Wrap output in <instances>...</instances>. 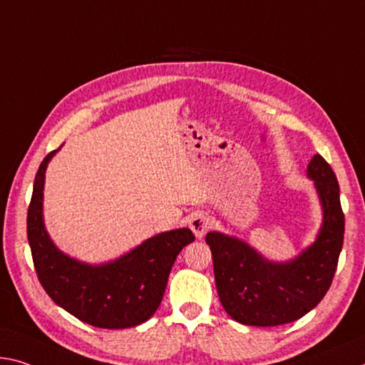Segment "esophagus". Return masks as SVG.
<instances>
[{
	"label": "esophagus",
	"instance_id": "esophagus-1",
	"mask_svg": "<svg viewBox=\"0 0 365 365\" xmlns=\"http://www.w3.org/2000/svg\"><path fill=\"white\" fill-rule=\"evenodd\" d=\"M190 227H192L196 239H203L207 232V229L211 227V219L206 212L198 211L192 214V217H190Z\"/></svg>",
	"mask_w": 365,
	"mask_h": 365
}]
</instances>
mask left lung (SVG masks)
I'll return each instance as SVG.
<instances>
[{
  "label": "left lung",
  "instance_id": "obj_1",
  "mask_svg": "<svg viewBox=\"0 0 365 365\" xmlns=\"http://www.w3.org/2000/svg\"><path fill=\"white\" fill-rule=\"evenodd\" d=\"M322 206V225L312 244L287 262L263 257L235 235L206 234L214 279L224 310L242 325L276 327L315 309L331 286L344 239V214L334 172L320 154L307 165Z\"/></svg>",
  "mask_w": 365,
  "mask_h": 365
}]
</instances>
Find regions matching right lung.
Listing matches in <instances>:
<instances>
[{"mask_svg":"<svg viewBox=\"0 0 365 365\" xmlns=\"http://www.w3.org/2000/svg\"><path fill=\"white\" fill-rule=\"evenodd\" d=\"M60 149L40 164L27 211V239L40 284L56 305L92 327L141 325L158 310L177 255L195 235L188 227L167 230L99 264L66 255L51 240L43 221L45 172Z\"/></svg>","mask_w":365,"mask_h":365,"instance_id":"1","label":"right lung"}]
</instances>
